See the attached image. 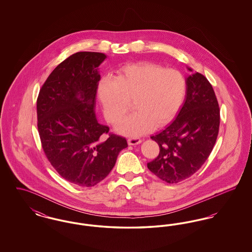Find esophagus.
Segmentation results:
<instances>
[{"mask_svg": "<svg viewBox=\"0 0 252 252\" xmlns=\"http://www.w3.org/2000/svg\"><path fill=\"white\" fill-rule=\"evenodd\" d=\"M127 143L129 145H136V144H141L142 140L140 138H129L127 140Z\"/></svg>", "mask_w": 252, "mask_h": 252, "instance_id": "1", "label": "esophagus"}]
</instances>
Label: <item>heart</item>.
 Returning a JSON list of instances; mask_svg holds the SVG:
<instances>
[{"instance_id":"1","label":"heart","mask_w":252,"mask_h":252,"mask_svg":"<svg viewBox=\"0 0 252 252\" xmlns=\"http://www.w3.org/2000/svg\"><path fill=\"white\" fill-rule=\"evenodd\" d=\"M186 81L181 72L153 63H138L121 68L115 78L104 77L99 96L110 123H117L133 100L135 110L116 126L126 136L151 131L166 124L178 111L185 96Z\"/></svg>"}]
</instances>
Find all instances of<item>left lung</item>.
I'll list each match as a JSON object with an SVG mask.
<instances>
[{"label": "left lung", "mask_w": 252, "mask_h": 252, "mask_svg": "<svg viewBox=\"0 0 252 252\" xmlns=\"http://www.w3.org/2000/svg\"><path fill=\"white\" fill-rule=\"evenodd\" d=\"M185 81V100L176 118L151 136L159 153L147 167L167 183L186 180L203 165L219 130L220 110L211 83L199 72L191 73Z\"/></svg>", "instance_id": "obj_1"}]
</instances>
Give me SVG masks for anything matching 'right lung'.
I'll use <instances>...</instances> for the list:
<instances>
[{
	"instance_id": "1",
	"label": "right lung",
	"mask_w": 252,
	"mask_h": 252,
	"mask_svg": "<svg viewBox=\"0 0 252 252\" xmlns=\"http://www.w3.org/2000/svg\"><path fill=\"white\" fill-rule=\"evenodd\" d=\"M103 53L78 52L50 73L36 100L37 129L43 151L64 180L92 187L104 180L126 140L108 134L98 123L96 94Z\"/></svg>"
}]
</instances>
